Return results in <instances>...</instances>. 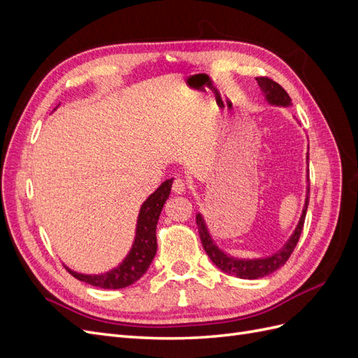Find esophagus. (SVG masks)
I'll list each match as a JSON object with an SVG mask.
<instances>
[{"label":"esophagus","instance_id":"obj_1","mask_svg":"<svg viewBox=\"0 0 358 358\" xmlns=\"http://www.w3.org/2000/svg\"><path fill=\"white\" fill-rule=\"evenodd\" d=\"M171 189H173V192L175 194H182V192H185V189H187V182L183 180V179H175L173 180V185H171Z\"/></svg>","mask_w":358,"mask_h":358}]
</instances>
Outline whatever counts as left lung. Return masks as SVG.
Returning a JSON list of instances; mask_svg holds the SVG:
<instances>
[{"label":"left lung","mask_w":358,"mask_h":358,"mask_svg":"<svg viewBox=\"0 0 358 358\" xmlns=\"http://www.w3.org/2000/svg\"><path fill=\"white\" fill-rule=\"evenodd\" d=\"M259 88H262L266 100L270 104L275 106H289L291 99L287 94V91L276 83L275 80L268 79V78H255ZM308 161H309V154H308ZM308 204H309V170H308V191H306V201H305V208H303L300 221L296 227L294 233L291 234L288 242L284 245V248L278 251L276 254L266 257V258H255V259H241V258H233L229 254H225L224 251L215 245L212 241V237L209 234L208 227H206V222L203 220V216L199 213L197 215V227H199V233H200V239L203 243V248L206 254L209 255L212 259V263L220 267L222 272L242 278V279H258V278H264L270 273H273L275 270L282 267L287 262L289 255L294 251V248L300 239V234L303 230V224H305L306 218V210H308Z\"/></svg>","instance_id":"left-lung-1"}]
</instances>
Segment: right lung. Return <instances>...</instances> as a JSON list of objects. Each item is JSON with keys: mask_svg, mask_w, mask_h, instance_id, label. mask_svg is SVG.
I'll return each instance as SVG.
<instances>
[{"mask_svg": "<svg viewBox=\"0 0 358 358\" xmlns=\"http://www.w3.org/2000/svg\"><path fill=\"white\" fill-rule=\"evenodd\" d=\"M173 179H167L161 183L154 194L142 204L137 218L134 243L129 249L128 255L117 267L110 272L100 275H83L67 268L71 276L94 287L104 289H119L134 284L142 278L157 254V224L166 200L170 196Z\"/></svg>", "mask_w": 358, "mask_h": 358, "instance_id": "add662e5", "label": "right lung"}]
</instances>
